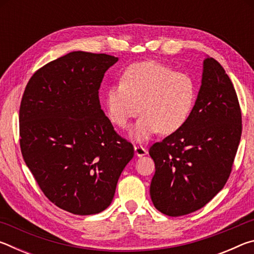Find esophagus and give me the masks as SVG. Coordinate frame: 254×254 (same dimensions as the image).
<instances>
[{"label": "esophagus", "instance_id": "obj_1", "mask_svg": "<svg viewBox=\"0 0 254 254\" xmlns=\"http://www.w3.org/2000/svg\"><path fill=\"white\" fill-rule=\"evenodd\" d=\"M134 153L137 157H143V156H145V154H148V151H147V149L142 147V145H135Z\"/></svg>", "mask_w": 254, "mask_h": 254}]
</instances>
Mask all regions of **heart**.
I'll use <instances>...</instances> for the list:
<instances>
[{"label": "heart", "instance_id": "obj_1", "mask_svg": "<svg viewBox=\"0 0 254 254\" xmlns=\"http://www.w3.org/2000/svg\"><path fill=\"white\" fill-rule=\"evenodd\" d=\"M195 101L194 79L157 62L132 64L123 71L120 84L107 87L104 96L107 118L119 127L126 128L139 111L142 113L130 131L139 142L158 132L168 135L179 131Z\"/></svg>", "mask_w": 254, "mask_h": 254}]
</instances>
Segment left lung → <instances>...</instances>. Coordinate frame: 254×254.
Returning <instances> with one entry per match:
<instances>
[{"instance_id": "left-lung-1", "label": "left lung", "mask_w": 254, "mask_h": 254, "mask_svg": "<svg viewBox=\"0 0 254 254\" xmlns=\"http://www.w3.org/2000/svg\"><path fill=\"white\" fill-rule=\"evenodd\" d=\"M241 133L234 86L220 63L207 56L188 121L149 150L156 165L150 185L154 207L168 216L204 207L230 177Z\"/></svg>"}]
</instances>
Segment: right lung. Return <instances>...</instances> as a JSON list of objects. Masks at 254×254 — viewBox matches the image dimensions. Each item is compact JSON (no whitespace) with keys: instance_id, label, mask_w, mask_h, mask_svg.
Instances as JSON below:
<instances>
[{"instance_id":"obj_1","label":"right lung","mask_w":254,"mask_h":254,"mask_svg":"<svg viewBox=\"0 0 254 254\" xmlns=\"http://www.w3.org/2000/svg\"><path fill=\"white\" fill-rule=\"evenodd\" d=\"M119 60L72 51L34 72L20 105V147L47 198L77 215L101 213L133 158L101 109L98 89Z\"/></svg>"}]
</instances>
